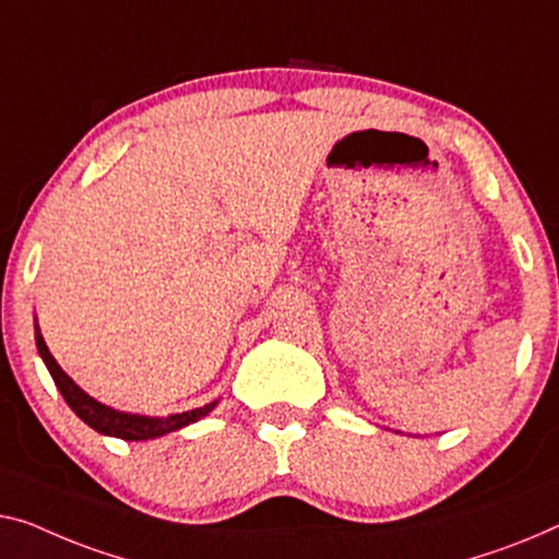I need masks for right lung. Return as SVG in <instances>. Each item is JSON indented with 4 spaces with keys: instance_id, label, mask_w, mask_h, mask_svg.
Segmentation results:
<instances>
[{
    "instance_id": "add662e5",
    "label": "right lung",
    "mask_w": 559,
    "mask_h": 559,
    "mask_svg": "<svg viewBox=\"0 0 559 559\" xmlns=\"http://www.w3.org/2000/svg\"><path fill=\"white\" fill-rule=\"evenodd\" d=\"M35 341H37V352L41 356V361H45L49 377L55 379V386L60 389L67 406H70V409L78 414L90 429H95L105 437H118L124 441H147V439L165 437L170 435V431H178L182 427H188V424L200 421L203 416H207L215 409V404L221 402V399H215V402L198 406V409L168 414V416H147V414H130V412L112 409V406L97 402L95 396H90L85 389H80L70 377H67L62 366L55 361L52 354H49L45 338H41L37 316H35Z\"/></svg>"
}]
</instances>
